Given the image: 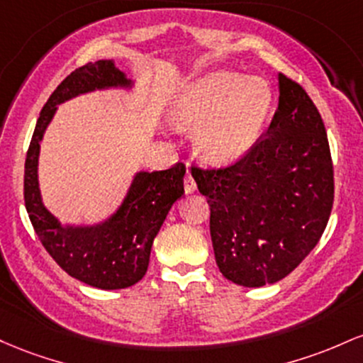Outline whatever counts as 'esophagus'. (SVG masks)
<instances>
[{"label":"esophagus","mask_w":363,"mask_h":363,"mask_svg":"<svg viewBox=\"0 0 363 363\" xmlns=\"http://www.w3.org/2000/svg\"><path fill=\"white\" fill-rule=\"evenodd\" d=\"M197 190V183H195L194 177L190 174V171H186V177H185V192L186 194H192Z\"/></svg>","instance_id":"esophagus-1"}]
</instances>
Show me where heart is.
I'll list each match as a JSON object with an SVG mask.
<instances>
[{"mask_svg": "<svg viewBox=\"0 0 363 363\" xmlns=\"http://www.w3.org/2000/svg\"><path fill=\"white\" fill-rule=\"evenodd\" d=\"M272 92L264 80L214 72L183 87L171 118L195 128V145L206 160L228 162L252 147L271 113Z\"/></svg>", "mask_w": 363, "mask_h": 363, "instance_id": "1", "label": "heart"}]
</instances>
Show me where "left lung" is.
I'll list each match as a JSON object with an SVG mask.
<instances>
[{
	"label": "left lung",
	"mask_w": 363,
	"mask_h": 363,
	"mask_svg": "<svg viewBox=\"0 0 363 363\" xmlns=\"http://www.w3.org/2000/svg\"><path fill=\"white\" fill-rule=\"evenodd\" d=\"M269 127L226 166L192 164L207 197L214 257L226 279L259 288L283 279L328 226L335 169L324 121L298 82L278 73Z\"/></svg>",
	"instance_id": "8db88e82"
}]
</instances>
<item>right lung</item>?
I'll return each mask as SVG.
<instances>
[{
	"label": "right lung",
	"instance_id": "right-lung-1",
	"mask_svg": "<svg viewBox=\"0 0 363 363\" xmlns=\"http://www.w3.org/2000/svg\"><path fill=\"white\" fill-rule=\"evenodd\" d=\"M118 84L125 85L128 80L111 60L87 63L72 72L40 111L23 173V201L43 247L72 278L101 290L128 288L144 278L154 238L173 202L185 194V164L178 161L166 169L138 173L121 209L108 223L96 228H61L43 206L38 185L39 142L55 115L56 104L77 94Z\"/></svg>",
	"mask_w": 363,
	"mask_h": 363
}]
</instances>
